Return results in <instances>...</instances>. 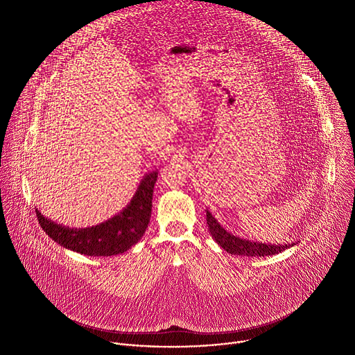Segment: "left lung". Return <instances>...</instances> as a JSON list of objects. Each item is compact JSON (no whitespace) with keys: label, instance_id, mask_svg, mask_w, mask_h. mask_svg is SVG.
Here are the masks:
<instances>
[{"label":"left lung","instance_id":"obj_1","mask_svg":"<svg viewBox=\"0 0 355 355\" xmlns=\"http://www.w3.org/2000/svg\"><path fill=\"white\" fill-rule=\"evenodd\" d=\"M207 223L209 227V232L212 237L216 240V243L230 254L236 256H244V257H266L278 254V252L289 248L292 244H266V243H257L241 239L239 236H234L229 233L226 229L220 226V223L212 216L209 211H207Z\"/></svg>","mask_w":355,"mask_h":355}]
</instances>
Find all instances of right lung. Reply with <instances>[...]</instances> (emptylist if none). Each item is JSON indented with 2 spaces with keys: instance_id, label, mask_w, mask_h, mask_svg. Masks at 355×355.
<instances>
[{
  "instance_id": "right-lung-1",
  "label": "right lung",
  "mask_w": 355,
  "mask_h": 355,
  "mask_svg": "<svg viewBox=\"0 0 355 355\" xmlns=\"http://www.w3.org/2000/svg\"><path fill=\"white\" fill-rule=\"evenodd\" d=\"M157 174V171L146 174L129 205L103 223L84 229H71L44 218L36 209L40 227L60 245L84 256L110 257L122 254L141 239L147 229Z\"/></svg>"
}]
</instances>
